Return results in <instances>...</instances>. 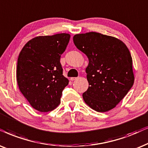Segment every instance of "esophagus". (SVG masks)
I'll return each instance as SVG.
<instances>
[{
    "instance_id": "obj_1",
    "label": "esophagus",
    "mask_w": 148,
    "mask_h": 148,
    "mask_svg": "<svg viewBox=\"0 0 148 148\" xmlns=\"http://www.w3.org/2000/svg\"><path fill=\"white\" fill-rule=\"evenodd\" d=\"M77 79V77H71L70 79L71 80V81H74V80H75Z\"/></svg>"
}]
</instances>
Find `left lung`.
Wrapping results in <instances>:
<instances>
[{
	"instance_id": "8db88e82",
	"label": "left lung",
	"mask_w": 148,
	"mask_h": 148,
	"mask_svg": "<svg viewBox=\"0 0 148 148\" xmlns=\"http://www.w3.org/2000/svg\"><path fill=\"white\" fill-rule=\"evenodd\" d=\"M73 42L89 60L86 69L89 87L82 95L85 103L98 112L114 109L135 80L128 47L116 37L95 32L75 34Z\"/></svg>"
}]
</instances>
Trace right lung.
Masks as SVG:
<instances>
[{
	"label": "right lung",
	"instance_id": "add662e5",
	"mask_svg": "<svg viewBox=\"0 0 148 148\" xmlns=\"http://www.w3.org/2000/svg\"><path fill=\"white\" fill-rule=\"evenodd\" d=\"M70 37L66 33L36 36L26 43L19 54L16 71L19 89L39 112L54 109L69 84L60 60Z\"/></svg>",
	"mask_w": 148,
	"mask_h": 148
}]
</instances>
